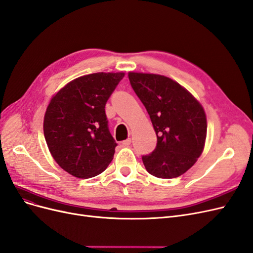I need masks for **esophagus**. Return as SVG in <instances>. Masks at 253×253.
<instances>
[{"instance_id": "obj_1", "label": "esophagus", "mask_w": 253, "mask_h": 253, "mask_svg": "<svg viewBox=\"0 0 253 253\" xmlns=\"http://www.w3.org/2000/svg\"><path fill=\"white\" fill-rule=\"evenodd\" d=\"M130 142H132V140H130V139H129V138H127V139H126V140H124L123 142H121V144H123L124 146H128V145L130 144Z\"/></svg>"}]
</instances>
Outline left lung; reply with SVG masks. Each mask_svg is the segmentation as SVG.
Here are the masks:
<instances>
[{
	"label": "left lung",
	"instance_id": "obj_1",
	"mask_svg": "<svg viewBox=\"0 0 253 253\" xmlns=\"http://www.w3.org/2000/svg\"><path fill=\"white\" fill-rule=\"evenodd\" d=\"M128 80L157 135L156 149L142 156L146 170L161 179L183 175L204 150L207 123L203 107L167 76L128 72Z\"/></svg>",
	"mask_w": 253,
	"mask_h": 253
}]
</instances>
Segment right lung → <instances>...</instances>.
I'll use <instances>...</instances> for the list:
<instances>
[{
    "mask_svg": "<svg viewBox=\"0 0 253 253\" xmlns=\"http://www.w3.org/2000/svg\"><path fill=\"white\" fill-rule=\"evenodd\" d=\"M125 76L98 72L67 84L51 98L43 118V135L56 163L70 175H99L113 160L117 143L104 107Z\"/></svg>",
    "mask_w": 253,
    "mask_h": 253,
    "instance_id": "1",
    "label": "right lung"
}]
</instances>
